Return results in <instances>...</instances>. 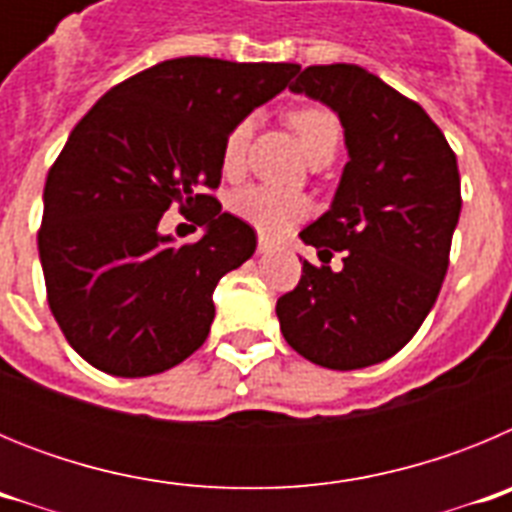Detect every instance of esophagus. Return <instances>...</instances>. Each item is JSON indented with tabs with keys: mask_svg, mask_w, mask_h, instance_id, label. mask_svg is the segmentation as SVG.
Listing matches in <instances>:
<instances>
[{
	"mask_svg": "<svg viewBox=\"0 0 512 512\" xmlns=\"http://www.w3.org/2000/svg\"><path fill=\"white\" fill-rule=\"evenodd\" d=\"M271 248H274V243L269 238H264V235H259V253H269Z\"/></svg>",
	"mask_w": 512,
	"mask_h": 512,
	"instance_id": "esophagus-1",
	"label": "esophagus"
}]
</instances>
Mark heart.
Instances as JSON below:
<instances>
[{
    "mask_svg": "<svg viewBox=\"0 0 512 512\" xmlns=\"http://www.w3.org/2000/svg\"><path fill=\"white\" fill-rule=\"evenodd\" d=\"M289 122L295 128L297 138L302 143V151L307 156L325 146H338L341 140V125L336 115L325 107H300L289 115ZM248 138H251V120L238 122L230 135L225 138L223 146V171L235 174L241 171L246 161ZM230 210L235 217H241L243 223L253 225L264 235H282L287 233L295 223L310 212L307 197L295 192H284L277 187H266V184H253V187L238 189L230 197Z\"/></svg>",
    "mask_w": 512,
    "mask_h": 512,
    "instance_id": "1",
    "label": "heart"
}]
</instances>
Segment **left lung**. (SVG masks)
<instances>
[{
  "mask_svg": "<svg viewBox=\"0 0 512 512\" xmlns=\"http://www.w3.org/2000/svg\"><path fill=\"white\" fill-rule=\"evenodd\" d=\"M289 89L336 112L348 164L328 212L300 233L323 266L300 259V284L279 297L277 318L312 364L364 369L395 356L441 292L459 166L423 107L361 66H307ZM333 250L344 251L338 272L327 266Z\"/></svg>",
  "mask_w": 512,
  "mask_h": 512,
  "instance_id": "1",
  "label": "left lung"
}]
</instances>
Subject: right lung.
Returning <instances> with one entry per match:
<instances>
[{"instance_id":"right-lung-1","label":"right lung","mask_w":512,"mask_h":512,"mask_svg":"<svg viewBox=\"0 0 512 512\" xmlns=\"http://www.w3.org/2000/svg\"><path fill=\"white\" fill-rule=\"evenodd\" d=\"M297 63L161 61L104 94L48 171L40 264L53 318L76 354L115 377H151L205 343L217 282L256 251V233L207 189L230 130L277 97ZM203 210L206 233L176 247L157 223Z\"/></svg>"}]
</instances>
